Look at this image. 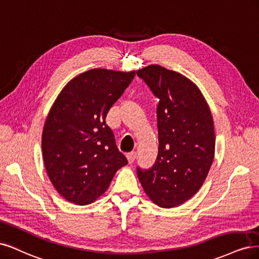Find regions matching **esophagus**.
<instances>
[{
  "mask_svg": "<svg viewBox=\"0 0 259 259\" xmlns=\"http://www.w3.org/2000/svg\"><path fill=\"white\" fill-rule=\"evenodd\" d=\"M136 157H137V154H136L135 152L128 153V154H127V159H128V162H129V163H133V162H135V160H136Z\"/></svg>",
  "mask_w": 259,
  "mask_h": 259,
  "instance_id": "1",
  "label": "esophagus"
}]
</instances>
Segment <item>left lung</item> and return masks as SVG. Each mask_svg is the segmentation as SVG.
I'll return each mask as SVG.
<instances>
[{"label": "left lung", "mask_w": 259, "mask_h": 259, "mask_svg": "<svg viewBox=\"0 0 259 259\" xmlns=\"http://www.w3.org/2000/svg\"><path fill=\"white\" fill-rule=\"evenodd\" d=\"M157 106L158 155L137 173L146 195L161 207L187 201L202 186L215 152L214 122L201 91L184 75L152 64L139 70Z\"/></svg>", "instance_id": "obj_1"}]
</instances>
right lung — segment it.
Masks as SVG:
<instances>
[{
  "label": "right lung",
  "mask_w": 259,
  "mask_h": 259,
  "mask_svg": "<svg viewBox=\"0 0 259 259\" xmlns=\"http://www.w3.org/2000/svg\"><path fill=\"white\" fill-rule=\"evenodd\" d=\"M135 75L89 70L66 84L49 111L41 135L44 164L54 187L68 201L93 203L128 163L105 118Z\"/></svg>",
  "instance_id": "right-lung-1"
}]
</instances>
